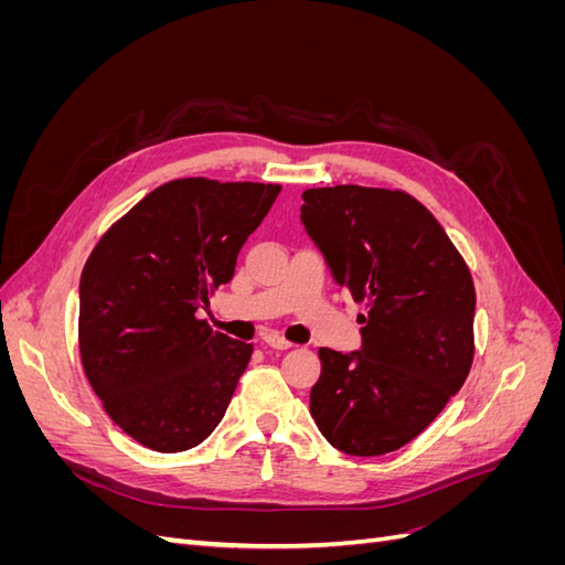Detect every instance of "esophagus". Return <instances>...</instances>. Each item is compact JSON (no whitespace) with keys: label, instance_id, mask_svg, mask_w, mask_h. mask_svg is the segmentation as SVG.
<instances>
[{"label":"esophagus","instance_id":"esophagus-1","mask_svg":"<svg viewBox=\"0 0 565 565\" xmlns=\"http://www.w3.org/2000/svg\"><path fill=\"white\" fill-rule=\"evenodd\" d=\"M264 344H266V347H270V349H276V351H287V349H292V344H289L287 339H282V337H278V334H268V337H264Z\"/></svg>","mask_w":565,"mask_h":565}]
</instances>
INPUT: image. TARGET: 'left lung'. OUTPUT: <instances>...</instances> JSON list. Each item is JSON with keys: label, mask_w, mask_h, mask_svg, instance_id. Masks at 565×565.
Returning <instances> with one entry per match:
<instances>
[{"label": "left lung", "mask_w": 565, "mask_h": 565, "mask_svg": "<svg viewBox=\"0 0 565 565\" xmlns=\"http://www.w3.org/2000/svg\"><path fill=\"white\" fill-rule=\"evenodd\" d=\"M301 198V224L334 282L367 301L361 349L318 351L311 417L341 452H393L440 415L471 370V273L407 193L334 185Z\"/></svg>", "instance_id": "obj_1"}]
</instances>
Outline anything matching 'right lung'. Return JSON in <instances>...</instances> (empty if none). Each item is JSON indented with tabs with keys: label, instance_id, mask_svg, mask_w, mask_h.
Returning a JSON list of instances; mask_svg holds the SVG:
<instances>
[{
	"label": "right lung",
	"instance_id": "1",
	"mask_svg": "<svg viewBox=\"0 0 565 565\" xmlns=\"http://www.w3.org/2000/svg\"><path fill=\"white\" fill-rule=\"evenodd\" d=\"M276 183L177 179L100 237L79 280V353L108 417L158 452L191 450L224 419L252 344L198 311L231 282Z\"/></svg>",
	"mask_w": 565,
	"mask_h": 565
}]
</instances>
